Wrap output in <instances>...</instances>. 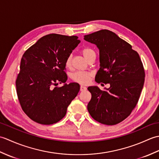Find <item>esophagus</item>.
I'll list each match as a JSON object with an SVG mask.
<instances>
[{
  "label": "esophagus",
  "instance_id": "34e87169",
  "mask_svg": "<svg viewBox=\"0 0 159 159\" xmlns=\"http://www.w3.org/2000/svg\"><path fill=\"white\" fill-rule=\"evenodd\" d=\"M87 89V87L83 86V85H81L80 86V90L81 91V92H83V91H85Z\"/></svg>",
  "mask_w": 159,
  "mask_h": 159
}]
</instances>
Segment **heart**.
Here are the masks:
<instances>
[{
    "mask_svg": "<svg viewBox=\"0 0 159 159\" xmlns=\"http://www.w3.org/2000/svg\"><path fill=\"white\" fill-rule=\"evenodd\" d=\"M81 53L83 57L88 61L89 59L93 56H96V52L93 49L88 47H85L81 50ZM71 63H72V55H70L66 57L65 61V65L66 67H69L71 66ZM92 73L89 72H84V71H76V72H74L71 78L74 80V81L77 82L81 84H87L89 81V79L91 76H92Z\"/></svg>",
    "mask_w": 159,
    "mask_h": 159,
    "instance_id": "1",
    "label": "heart"
}]
</instances>
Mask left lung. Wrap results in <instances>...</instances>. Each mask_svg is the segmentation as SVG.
<instances>
[{
  "mask_svg": "<svg viewBox=\"0 0 159 159\" xmlns=\"http://www.w3.org/2000/svg\"><path fill=\"white\" fill-rule=\"evenodd\" d=\"M84 39L99 48L100 67L95 80L110 85L104 91L96 86L87 88L92 94L87 109L101 124H119L130 116L139 99L145 80L142 61L130 43L109 30L94 32Z\"/></svg>",
  "mask_w": 159,
  "mask_h": 159,
  "instance_id": "obj_1",
  "label": "left lung"
}]
</instances>
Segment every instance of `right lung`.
<instances>
[{"label":"right lung","instance_id":"obj_1","mask_svg":"<svg viewBox=\"0 0 159 159\" xmlns=\"http://www.w3.org/2000/svg\"><path fill=\"white\" fill-rule=\"evenodd\" d=\"M78 38L46 35L22 55L16 80L17 95L24 112L37 123L58 122L79 92L76 83L57 86L67 79L65 61L80 43Z\"/></svg>","mask_w":159,"mask_h":159}]
</instances>
